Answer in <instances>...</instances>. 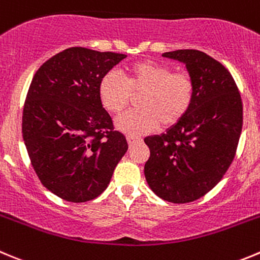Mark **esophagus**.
Segmentation results:
<instances>
[{"instance_id": "34e87169", "label": "esophagus", "mask_w": 260, "mask_h": 260, "mask_svg": "<svg viewBox=\"0 0 260 260\" xmlns=\"http://www.w3.org/2000/svg\"><path fill=\"white\" fill-rule=\"evenodd\" d=\"M127 141H128V144H129V146H132V145L141 142L142 140L140 137H136V136H127Z\"/></svg>"}]
</instances>
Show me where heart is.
<instances>
[{
    "instance_id": "b5f03b06",
    "label": "heart",
    "mask_w": 260,
    "mask_h": 260,
    "mask_svg": "<svg viewBox=\"0 0 260 260\" xmlns=\"http://www.w3.org/2000/svg\"><path fill=\"white\" fill-rule=\"evenodd\" d=\"M124 81L106 73L99 83V97L111 114H120L140 94V109L116 119V128L129 136H142L156 129L173 128L187 115L195 96V86L185 72H173L169 65L137 61L124 68Z\"/></svg>"
}]
</instances>
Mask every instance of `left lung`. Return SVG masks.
Segmentation results:
<instances>
[{
	"instance_id": "8db88e82",
	"label": "left lung",
	"mask_w": 260,
	"mask_h": 260,
	"mask_svg": "<svg viewBox=\"0 0 260 260\" xmlns=\"http://www.w3.org/2000/svg\"><path fill=\"white\" fill-rule=\"evenodd\" d=\"M164 57L185 64L195 96L187 115L161 135L149 136L145 164L147 185L174 204L209 192L231 166L242 128V104L232 75L198 50H177Z\"/></svg>"
}]
</instances>
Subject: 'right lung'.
I'll return each mask as SVG.
<instances>
[{
  "mask_svg": "<svg viewBox=\"0 0 260 260\" xmlns=\"http://www.w3.org/2000/svg\"><path fill=\"white\" fill-rule=\"evenodd\" d=\"M125 55L70 47L42 64L29 87L23 138L42 185L72 203L106 190L128 150L99 97V83Z\"/></svg>",
  "mask_w": 260,
  "mask_h": 260,
  "instance_id": "right-lung-1",
  "label": "right lung"
}]
</instances>
